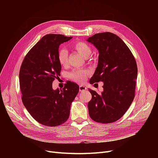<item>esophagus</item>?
Masks as SVG:
<instances>
[{"label": "esophagus", "mask_w": 158, "mask_h": 158, "mask_svg": "<svg viewBox=\"0 0 158 158\" xmlns=\"http://www.w3.org/2000/svg\"><path fill=\"white\" fill-rule=\"evenodd\" d=\"M86 89V88L85 86H83V85H80L79 86V91H80V92H83V91H85Z\"/></svg>", "instance_id": "1"}]
</instances>
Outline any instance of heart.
Instances as JSON below:
<instances>
[{
	"label": "heart",
	"mask_w": 158,
	"mask_h": 158,
	"mask_svg": "<svg viewBox=\"0 0 158 158\" xmlns=\"http://www.w3.org/2000/svg\"><path fill=\"white\" fill-rule=\"evenodd\" d=\"M72 47L84 57H88L92 54L91 47L85 41H76L72 44ZM57 60L61 66H66L68 62V52L64 48H60L57 51ZM89 74L88 70L75 69L69 73L71 79L77 82H82Z\"/></svg>",
	"instance_id": "b5f03b06"
}]
</instances>
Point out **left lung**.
<instances>
[{
    "label": "left lung",
    "instance_id": "8db88e82",
    "mask_svg": "<svg viewBox=\"0 0 158 158\" xmlns=\"http://www.w3.org/2000/svg\"><path fill=\"white\" fill-rule=\"evenodd\" d=\"M87 41L99 52L98 66L89 82H104L101 94L89 89V117L98 123H112L123 117L135 98L137 64L129 47L113 33H97Z\"/></svg>",
    "mask_w": 158,
    "mask_h": 158
}]
</instances>
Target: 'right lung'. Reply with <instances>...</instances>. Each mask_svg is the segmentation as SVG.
Masks as SVG:
<instances>
[{"label":"right lung","instance_id":"obj_1","mask_svg":"<svg viewBox=\"0 0 158 158\" xmlns=\"http://www.w3.org/2000/svg\"><path fill=\"white\" fill-rule=\"evenodd\" d=\"M72 38L44 36L25 56L20 69L22 102L32 118L45 126H60L68 120L71 104L79 92V86L69 81L63 89H52V82L61 70L57 60L59 46Z\"/></svg>","mask_w":158,"mask_h":158}]
</instances>
